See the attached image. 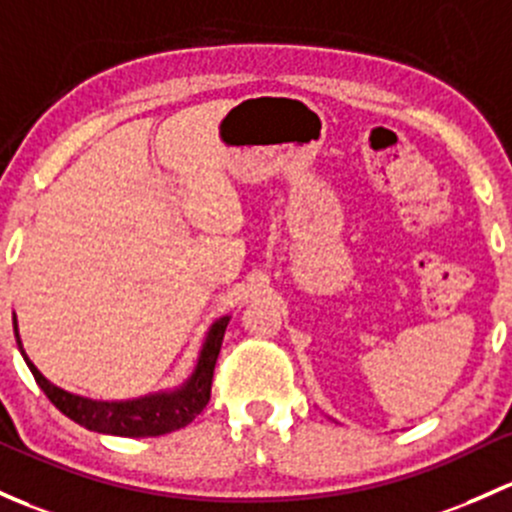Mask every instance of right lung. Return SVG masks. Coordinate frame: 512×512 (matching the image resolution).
Listing matches in <instances>:
<instances>
[{
  "instance_id": "add662e5",
  "label": "right lung",
  "mask_w": 512,
  "mask_h": 512,
  "mask_svg": "<svg viewBox=\"0 0 512 512\" xmlns=\"http://www.w3.org/2000/svg\"><path fill=\"white\" fill-rule=\"evenodd\" d=\"M228 321V316L215 321L211 333H208L206 338V346H203L201 351V358H198L196 373L191 375V380H188L181 390L166 392V395L142 397V400L95 402L88 400V397L71 395V392L48 383L39 370H36V365L26 358L24 351H21V355H24L26 365H29V370L34 373L41 390L46 392L48 400L66 414V417L78 422L80 427L90 429V432L115 434V437H159V434L176 432V429L191 424L193 419L203 412V407L208 405V400H211L215 360H218L220 346H223ZM16 343H19L21 348L19 333H16Z\"/></svg>"
}]
</instances>
